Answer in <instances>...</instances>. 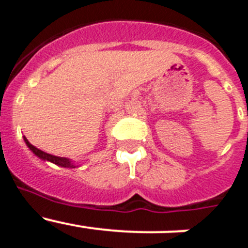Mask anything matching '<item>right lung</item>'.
Returning a JSON list of instances; mask_svg holds the SVG:
<instances>
[{"label": "right lung", "mask_w": 248, "mask_h": 248, "mask_svg": "<svg viewBox=\"0 0 248 248\" xmlns=\"http://www.w3.org/2000/svg\"><path fill=\"white\" fill-rule=\"evenodd\" d=\"M23 139H25V141H26V144H27L28 148L33 151V154L37 155L38 157H41V159L47 160V161H50V163L57 164V165H59V166H63V168H76V166H74L73 164H72L71 161L67 159V157H59V156H54V155L47 154V153H45V151L39 150V149H37L36 146L32 145V144L28 141L27 138H26V137L23 138Z\"/></svg>", "instance_id": "add662e5"}]
</instances>
